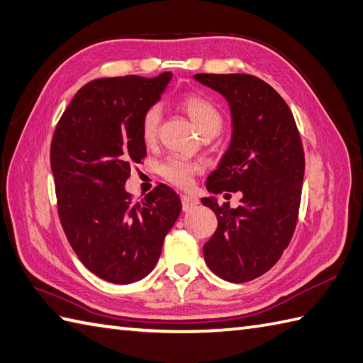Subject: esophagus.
I'll list each match as a JSON object with an SVG mask.
<instances>
[{"label":"esophagus","instance_id":"1","mask_svg":"<svg viewBox=\"0 0 363 363\" xmlns=\"http://www.w3.org/2000/svg\"><path fill=\"white\" fill-rule=\"evenodd\" d=\"M180 199H182V208H183V211H191L192 208H196V206L199 205V199L192 197V196L183 194V196H180Z\"/></svg>","mask_w":363,"mask_h":363}]
</instances>
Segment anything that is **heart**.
Returning a JSON list of instances; mask_svg holds the SVG:
<instances>
[{"label":"heart","instance_id":"heart-1","mask_svg":"<svg viewBox=\"0 0 363 363\" xmlns=\"http://www.w3.org/2000/svg\"><path fill=\"white\" fill-rule=\"evenodd\" d=\"M182 109L188 114L196 130L203 138H211L218 135L223 128V114L214 106L208 99L202 95H188L182 100ZM161 121V111L158 106H150L145 111L140 121V136L147 145L157 143L158 130ZM202 171L199 162L184 160L182 157H169L160 166V174L162 179L179 188H188L194 180V177Z\"/></svg>","mask_w":363,"mask_h":363}]
</instances>
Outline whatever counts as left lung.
Listing matches in <instances>:
<instances>
[{"mask_svg":"<svg viewBox=\"0 0 363 363\" xmlns=\"http://www.w3.org/2000/svg\"><path fill=\"white\" fill-rule=\"evenodd\" d=\"M194 78L224 95L233 121L230 147L206 188L242 194L238 208L202 199L218 218L203 257L220 279L249 282L269 271L293 238L306 169L301 135L285 100L263 79L246 73Z\"/></svg>","mask_w":363,"mask_h":363,"instance_id":"obj_1","label":"left lung"}]
</instances>
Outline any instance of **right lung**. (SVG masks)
<instances>
[{
	"mask_svg": "<svg viewBox=\"0 0 363 363\" xmlns=\"http://www.w3.org/2000/svg\"><path fill=\"white\" fill-rule=\"evenodd\" d=\"M172 73L100 78L81 87L50 147L57 216L79 262L103 280L131 284L157 264L182 211L179 196L155 186L143 201L125 191L147 149L140 121Z\"/></svg>",
	"mask_w": 363,
	"mask_h": 363,
	"instance_id": "right-lung-1",
	"label": "right lung"
}]
</instances>
